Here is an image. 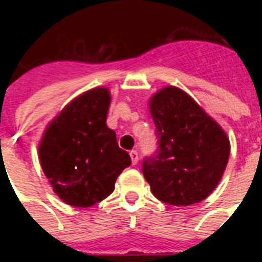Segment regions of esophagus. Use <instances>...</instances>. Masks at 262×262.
Wrapping results in <instances>:
<instances>
[{
    "mask_svg": "<svg viewBox=\"0 0 262 262\" xmlns=\"http://www.w3.org/2000/svg\"><path fill=\"white\" fill-rule=\"evenodd\" d=\"M130 159H132V163L133 164H137V162H139V152L137 151H130Z\"/></svg>",
    "mask_w": 262,
    "mask_h": 262,
    "instance_id": "esophagus-1",
    "label": "esophagus"
}]
</instances>
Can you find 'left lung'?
I'll use <instances>...</instances> for the list:
<instances>
[{"mask_svg": "<svg viewBox=\"0 0 262 262\" xmlns=\"http://www.w3.org/2000/svg\"><path fill=\"white\" fill-rule=\"evenodd\" d=\"M158 149L145 158L144 178L156 199L187 207L207 199L223 177L230 140L190 95L168 85L149 99Z\"/></svg>", "mask_w": 262, "mask_h": 262, "instance_id": "left-lung-1", "label": "left lung"}]
</instances>
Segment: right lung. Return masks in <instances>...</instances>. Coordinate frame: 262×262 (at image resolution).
Returning a JSON list of instances; mask_svg holds the SVG:
<instances>
[{
  "mask_svg": "<svg viewBox=\"0 0 262 262\" xmlns=\"http://www.w3.org/2000/svg\"><path fill=\"white\" fill-rule=\"evenodd\" d=\"M110 100L104 87L81 94L47 125L39 144L43 172L55 194L72 207L88 208L106 199L132 163L107 127Z\"/></svg>",
  "mask_w": 262,
  "mask_h": 262,
  "instance_id": "1",
  "label": "right lung"
}]
</instances>
